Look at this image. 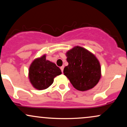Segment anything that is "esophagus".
I'll return each instance as SVG.
<instances>
[{
  "label": "esophagus",
  "instance_id": "obj_1",
  "mask_svg": "<svg viewBox=\"0 0 127 127\" xmlns=\"http://www.w3.org/2000/svg\"><path fill=\"white\" fill-rule=\"evenodd\" d=\"M64 66H63H63H62V67H60V69H61V70H62V73H63V69H64Z\"/></svg>",
  "mask_w": 127,
  "mask_h": 127
}]
</instances>
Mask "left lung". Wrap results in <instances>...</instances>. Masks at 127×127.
<instances>
[{"instance_id":"left-lung-1","label":"left lung","mask_w":127,"mask_h":127,"mask_svg":"<svg viewBox=\"0 0 127 127\" xmlns=\"http://www.w3.org/2000/svg\"><path fill=\"white\" fill-rule=\"evenodd\" d=\"M68 64L64 68V75L73 87L84 91L97 85L101 77V68L95 55L88 50L75 46L66 53Z\"/></svg>"}]
</instances>
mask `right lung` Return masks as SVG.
<instances>
[{
    "label": "right lung",
    "instance_id": "right-lung-1",
    "mask_svg": "<svg viewBox=\"0 0 127 127\" xmlns=\"http://www.w3.org/2000/svg\"><path fill=\"white\" fill-rule=\"evenodd\" d=\"M62 74V71L54 63L46 60L45 55L34 60L29 68V77L34 88L39 90L48 88L57 76Z\"/></svg>",
    "mask_w": 127,
    "mask_h": 127
}]
</instances>
